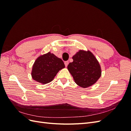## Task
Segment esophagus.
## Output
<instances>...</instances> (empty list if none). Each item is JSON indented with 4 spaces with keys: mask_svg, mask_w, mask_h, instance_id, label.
I'll return each mask as SVG.
<instances>
[{
    "mask_svg": "<svg viewBox=\"0 0 131 131\" xmlns=\"http://www.w3.org/2000/svg\"><path fill=\"white\" fill-rule=\"evenodd\" d=\"M68 64H69V62H68V61H66V62H64V64H65V66H66V67H67V66H68Z\"/></svg>",
    "mask_w": 131,
    "mask_h": 131,
    "instance_id": "1",
    "label": "esophagus"
}]
</instances>
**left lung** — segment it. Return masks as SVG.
<instances>
[{
    "mask_svg": "<svg viewBox=\"0 0 131 131\" xmlns=\"http://www.w3.org/2000/svg\"><path fill=\"white\" fill-rule=\"evenodd\" d=\"M73 62L69 63L67 68L79 86L88 88L101 77L100 65L90 51L80 50L73 57Z\"/></svg>",
    "mask_w": 131,
    "mask_h": 131,
    "instance_id": "left-lung-1",
    "label": "left lung"
}]
</instances>
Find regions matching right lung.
I'll list each match as a JSON object with an SVG mask.
<instances>
[{
    "label": "right lung",
    "instance_id": "1",
    "mask_svg": "<svg viewBox=\"0 0 131 131\" xmlns=\"http://www.w3.org/2000/svg\"><path fill=\"white\" fill-rule=\"evenodd\" d=\"M64 67V62L61 58L48 52L39 57L35 61L31 76L34 80L45 84L52 81L59 70Z\"/></svg>",
    "mask_w": 131,
    "mask_h": 131
}]
</instances>
